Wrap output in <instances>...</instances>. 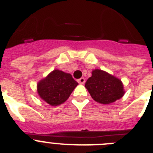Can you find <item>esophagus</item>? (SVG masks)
Masks as SVG:
<instances>
[{
  "label": "esophagus",
  "mask_w": 153,
  "mask_h": 153,
  "mask_svg": "<svg viewBox=\"0 0 153 153\" xmlns=\"http://www.w3.org/2000/svg\"><path fill=\"white\" fill-rule=\"evenodd\" d=\"M85 82H86V79H85L84 77H81L80 79H78V83H79V84H83Z\"/></svg>",
  "instance_id": "obj_1"
}]
</instances>
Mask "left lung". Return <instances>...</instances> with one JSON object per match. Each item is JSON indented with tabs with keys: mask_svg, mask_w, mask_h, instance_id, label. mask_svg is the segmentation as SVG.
<instances>
[{
	"mask_svg": "<svg viewBox=\"0 0 153 153\" xmlns=\"http://www.w3.org/2000/svg\"><path fill=\"white\" fill-rule=\"evenodd\" d=\"M85 87L94 100L102 104L112 103L124 95L121 80L101 70H93Z\"/></svg>",
	"mask_w": 153,
	"mask_h": 153,
	"instance_id": "obj_1",
	"label": "left lung"
}]
</instances>
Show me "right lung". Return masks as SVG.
<instances>
[{
  "label": "right lung",
  "instance_id": "right-lung-1",
  "mask_svg": "<svg viewBox=\"0 0 153 153\" xmlns=\"http://www.w3.org/2000/svg\"><path fill=\"white\" fill-rule=\"evenodd\" d=\"M77 85L70 74L55 70L39 82L37 92L47 103L57 106L67 100Z\"/></svg>",
  "mask_w": 153,
  "mask_h": 153
}]
</instances>
